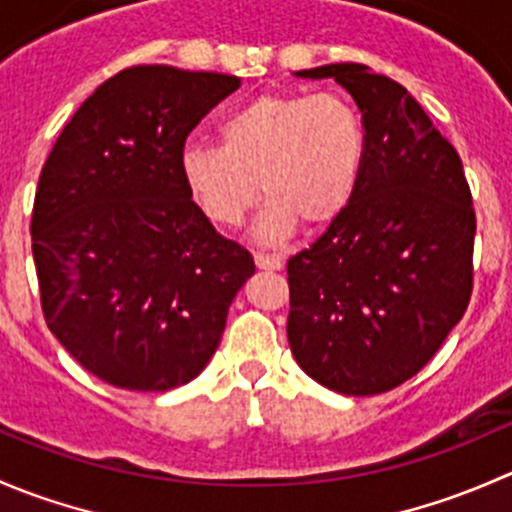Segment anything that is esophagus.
<instances>
[{
  "label": "esophagus",
  "mask_w": 512,
  "mask_h": 512,
  "mask_svg": "<svg viewBox=\"0 0 512 512\" xmlns=\"http://www.w3.org/2000/svg\"><path fill=\"white\" fill-rule=\"evenodd\" d=\"M255 265L260 270H282L285 267V257L282 255H267V252H257Z\"/></svg>",
  "instance_id": "1"
}]
</instances>
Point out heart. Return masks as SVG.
I'll use <instances>...</instances> for the list:
<instances>
[{"label":"heart","mask_w":512,"mask_h":512,"mask_svg":"<svg viewBox=\"0 0 512 512\" xmlns=\"http://www.w3.org/2000/svg\"><path fill=\"white\" fill-rule=\"evenodd\" d=\"M366 131L342 94H265L220 121V143L190 141L180 175L190 198L213 223L240 225L260 185L270 200L255 235L277 245L307 225H327L359 188Z\"/></svg>","instance_id":"b5f03b06"}]
</instances>
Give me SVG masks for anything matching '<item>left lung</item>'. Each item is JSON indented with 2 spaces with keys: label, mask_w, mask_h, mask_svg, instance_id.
I'll return each mask as SVG.
<instances>
[{
  "label": "left lung",
  "mask_w": 512,
  "mask_h": 512,
  "mask_svg": "<svg viewBox=\"0 0 512 512\" xmlns=\"http://www.w3.org/2000/svg\"><path fill=\"white\" fill-rule=\"evenodd\" d=\"M294 76L349 91L366 156L349 208L287 262L289 349L304 374L337 394H384L418 374L466 312L471 188L456 148L389 76L361 64Z\"/></svg>",
  "instance_id": "1"
}]
</instances>
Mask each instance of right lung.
Instances as JSON below:
<instances>
[{
  "label": "right lung",
  "instance_id": "right-lung-1",
  "mask_svg": "<svg viewBox=\"0 0 512 512\" xmlns=\"http://www.w3.org/2000/svg\"><path fill=\"white\" fill-rule=\"evenodd\" d=\"M237 86V76L163 64L118 71L81 103L41 168L32 252L44 319L118 389L193 381L255 272L180 175L188 133Z\"/></svg>",
  "mask_w": 512,
  "mask_h": 512
}]
</instances>
